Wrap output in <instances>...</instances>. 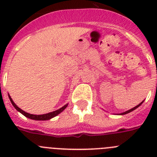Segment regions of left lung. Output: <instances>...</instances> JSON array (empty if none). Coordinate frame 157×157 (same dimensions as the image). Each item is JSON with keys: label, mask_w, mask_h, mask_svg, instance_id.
I'll use <instances>...</instances> for the list:
<instances>
[{"label": "left lung", "mask_w": 157, "mask_h": 157, "mask_svg": "<svg viewBox=\"0 0 157 157\" xmlns=\"http://www.w3.org/2000/svg\"><path fill=\"white\" fill-rule=\"evenodd\" d=\"M144 102V101H141V103L140 104H138V105H137V106H135V107H134V108H133V109H130V110H128V111H126V112H122V113H120V114H119V115H121V116H123V115H125V114H127V113H130V112H132V111H134V110H135L136 109H138V107L140 106V105H141V104L143 103Z\"/></svg>", "instance_id": "8db88e82"}]
</instances>
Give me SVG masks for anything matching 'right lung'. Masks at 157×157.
<instances>
[{
	"label": "right lung",
	"mask_w": 157,
	"mask_h": 157,
	"mask_svg": "<svg viewBox=\"0 0 157 157\" xmlns=\"http://www.w3.org/2000/svg\"><path fill=\"white\" fill-rule=\"evenodd\" d=\"M8 98H9V99H10L11 103L12 104V105L14 106V108H15V109H16L18 112H19L20 113H22V114H23L24 116H26V117L29 118V119H30V120H42L43 121V120H50V119H52V118L55 117V116H56L57 115H59V113H61V112H63L65 109H66L67 107V105H68V104H67V105H63V106L62 107V108H60L59 109H57V110H56V111H53V112H49V113H46V114L33 115V114H30V113H27V112H24L23 110H22L21 109H19V107H18L16 104L14 103V101H12V98L10 97V95H8Z\"/></svg>",
	"instance_id": "1"
}]
</instances>
